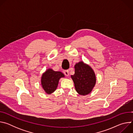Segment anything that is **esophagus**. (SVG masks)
Masks as SVG:
<instances>
[{"label":"esophagus","instance_id":"esophagus-1","mask_svg":"<svg viewBox=\"0 0 133 133\" xmlns=\"http://www.w3.org/2000/svg\"><path fill=\"white\" fill-rule=\"evenodd\" d=\"M64 73L66 76H69V71H68V70H64Z\"/></svg>","mask_w":133,"mask_h":133}]
</instances>
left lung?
I'll return each mask as SVG.
<instances>
[{
	"mask_svg": "<svg viewBox=\"0 0 133 133\" xmlns=\"http://www.w3.org/2000/svg\"><path fill=\"white\" fill-rule=\"evenodd\" d=\"M75 74L71 76L75 89L81 95L89 94L96 84V76L92 69L83 62L75 64Z\"/></svg>",
	"mask_w": 133,
	"mask_h": 133,
	"instance_id": "8db88e82",
	"label": "left lung"
}]
</instances>
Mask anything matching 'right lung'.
Wrapping results in <instances>:
<instances>
[{
  "instance_id": "1",
  "label": "right lung",
  "mask_w": 133,
  "mask_h": 133,
  "mask_svg": "<svg viewBox=\"0 0 133 133\" xmlns=\"http://www.w3.org/2000/svg\"><path fill=\"white\" fill-rule=\"evenodd\" d=\"M64 77V75L61 71L47 69L43 74L41 79L42 86L45 91L48 94L53 92L57 87L60 78Z\"/></svg>"
}]
</instances>
